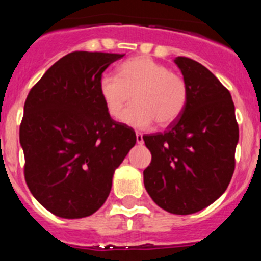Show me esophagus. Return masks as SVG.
I'll list each match as a JSON object with an SVG mask.
<instances>
[{
	"label": "esophagus",
	"mask_w": 261,
	"mask_h": 261,
	"mask_svg": "<svg viewBox=\"0 0 261 261\" xmlns=\"http://www.w3.org/2000/svg\"><path fill=\"white\" fill-rule=\"evenodd\" d=\"M136 141L139 145H142L143 143V135L141 133H136Z\"/></svg>",
	"instance_id": "34e87169"
}]
</instances>
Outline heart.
Returning a JSON list of instances; mask_svg holds the SVG:
<instances>
[{
	"mask_svg": "<svg viewBox=\"0 0 261 261\" xmlns=\"http://www.w3.org/2000/svg\"><path fill=\"white\" fill-rule=\"evenodd\" d=\"M99 91L114 118L121 116L133 98L135 104L122 115V121L135 127H147L153 121L158 126L172 124L189 99L184 77L149 56L126 60L119 66L118 74H103Z\"/></svg>",
	"mask_w": 261,
	"mask_h": 261,
	"instance_id": "heart-1",
	"label": "heart"
}]
</instances>
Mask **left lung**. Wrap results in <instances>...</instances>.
Returning <instances> with one entry per match:
<instances>
[{
    "label": "left lung",
    "mask_w": 261,
    "mask_h": 261,
    "mask_svg": "<svg viewBox=\"0 0 261 261\" xmlns=\"http://www.w3.org/2000/svg\"><path fill=\"white\" fill-rule=\"evenodd\" d=\"M174 61L188 83V104L167 131L143 136L152 154L143 182L160 207L190 215L226 191L239 130L230 93L217 77L193 59Z\"/></svg>",
    "instance_id": "8db88e82"
}]
</instances>
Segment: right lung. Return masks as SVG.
<instances>
[{
    "mask_svg": "<svg viewBox=\"0 0 261 261\" xmlns=\"http://www.w3.org/2000/svg\"><path fill=\"white\" fill-rule=\"evenodd\" d=\"M121 54L73 51L33 86L19 141L33 196L59 217L98 211L114 170L136 143L130 126L113 120L99 91L101 74Z\"/></svg>",
    "mask_w": 261,
    "mask_h": 261,
    "instance_id": "1",
    "label": "right lung"
}]
</instances>
